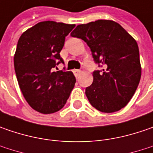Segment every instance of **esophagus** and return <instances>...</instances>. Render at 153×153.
I'll return each mask as SVG.
<instances>
[{
    "instance_id": "34e87169",
    "label": "esophagus",
    "mask_w": 153,
    "mask_h": 153,
    "mask_svg": "<svg viewBox=\"0 0 153 153\" xmlns=\"http://www.w3.org/2000/svg\"><path fill=\"white\" fill-rule=\"evenodd\" d=\"M73 73L76 76H78L80 75V73H81V71H80V70H74Z\"/></svg>"
}]
</instances>
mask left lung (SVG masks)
I'll list each match as a JSON object with an SVG mask.
<instances>
[{"label": "left lung", "instance_id": "left-lung-1", "mask_svg": "<svg viewBox=\"0 0 153 153\" xmlns=\"http://www.w3.org/2000/svg\"><path fill=\"white\" fill-rule=\"evenodd\" d=\"M71 36L83 40L95 63L103 66L93 72L86 96L98 111L111 113L124 107L136 91L141 76L136 41L112 20L100 19L76 27Z\"/></svg>", "mask_w": 153, "mask_h": 153}]
</instances>
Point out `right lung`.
Returning a JSON list of instances; mask_svg holds the SVG:
<instances>
[{"instance_id": "obj_1", "label": "right lung", "mask_w": 153, "mask_h": 153, "mask_svg": "<svg viewBox=\"0 0 153 153\" xmlns=\"http://www.w3.org/2000/svg\"><path fill=\"white\" fill-rule=\"evenodd\" d=\"M75 26L43 21L28 29L19 39L13 59L15 73L24 97L38 112L59 111L73 89V73L55 68L64 63L59 53L65 36Z\"/></svg>"}]
</instances>
